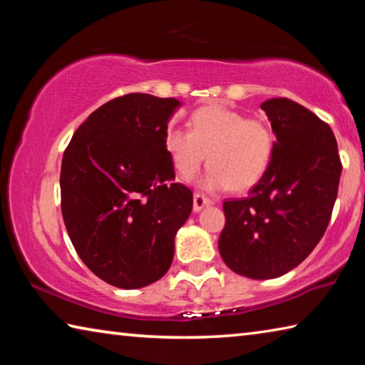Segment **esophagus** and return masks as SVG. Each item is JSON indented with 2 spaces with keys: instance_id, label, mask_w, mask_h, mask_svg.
Masks as SVG:
<instances>
[{
  "instance_id": "obj_1",
  "label": "esophagus",
  "mask_w": 365,
  "mask_h": 365,
  "mask_svg": "<svg viewBox=\"0 0 365 365\" xmlns=\"http://www.w3.org/2000/svg\"><path fill=\"white\" fill-rule=\"evenodd\" d=\"M212 205V200H209L205 195H200L196 193L193 196V211L195 212H200L201 209H205L206 206H211Z\"/></svg>"
}]
</instances>
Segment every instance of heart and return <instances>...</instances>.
<instances>
[{
    "label": "heart",
    "mask_w": 365,
    "mask_h": 365,
    "mask_svg": "<svg viewBox=\"0 0 365 365\" xmlns=\"http://www.w3.org/2000/svg\"><path fill=\"white\" fill-rule=\"evenodd\" d=\"M164 146L182 180H191L207 156L211 168L197 183L202 190L246 191L267 172L275 137L267 122L209 104L191 114L190 130L169 127Z\"/></svg>",
    "instance_id": "obj_1"
}]
</instances>
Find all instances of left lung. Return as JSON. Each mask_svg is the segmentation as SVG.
<instances>
[{"instance_id":"1","label":"left lung","mask_w":365,"mask_h":365,"mask_svg":"<svg viewBox=\"0 0 365 365\" xmlns=\"http://www.w3.org/2000/svg\"><path fill=\"white\" fill-rule=\"evenodd\" d=\"M261 109L275 133L267 172L242 200L224 202L220 256L238 275L277 279L299 265L329 225L341 160L331 128L301 104L272 98Z\"/></svg>"}]
</instances>
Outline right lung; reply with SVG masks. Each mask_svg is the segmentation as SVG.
Instances as JSON below:
<instances>
[{
	"instance_id": "right-lung-1",
	"label": "right lung",
	"mask_w": 365,
	"mask_h": 365,
	"mask_svg": "<svg viewBox=\"0 0 365 365\" xmlns=\"http://www.w3.org/2000/svg\"><path fill=\"white\" fill-rule=\"evenodd\" d=\"M182 103L130 93L80 125L61 165V211L83 264L109 285L135 289L169 270L193 193L174 182L164 146Z\"/></svg>"
}]
</instances>
